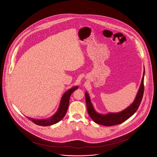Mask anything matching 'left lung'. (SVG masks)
<instances>
[{"label": "left lung", "instance_id": "1", "mask_svg": "<svg viewBox=\"0 0 157 157\" xmlns=\"http://www.w3.org/2000/svg\"><path fill=\"white\" fill-rule=\"evenodd\" d=\"M145 75V67H144V72L142 81L141 82L138 91L135 98L134 102L128 106L127 108L119 112H109L106 114L99 113L97 112L91 102L90 95L87 92H85V99L87 106V111L88 114L95 123L104 125V126H113L120 124L130 118L134 114L138 109L141 102L142 101L144 94V79Z\"/></svg>", "mask_w": 157, "mask_h": 157}]
</instances>
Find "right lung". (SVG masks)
<instances>
[{
    "instance_id": "add662e5",
    "label": "right lung",
    "mask_w": 157,
    "mask_h": 157,
    "mask_svg": "<svg viewBox=\"0 0 157 157\" xmlns=\"http://www.w3.org/2000/svg\"><path fill=\"white\" fill-rule=\"evenodd\" d=\"M78 86H75L67 90L63 94V95L61 98L59 106L57 111L55 112V113L53 114L52 117L48 118L46 119H41V120L32 118L28 117L27 118L31 120V121H32L34 124L38 125L44 126V127L52 125L59 122L60 120L63 118V117H65L66 113L67 112L68 106L69 104V99L71 94L75 91V90H78Z\"/></svg>"
}]
</instances>
